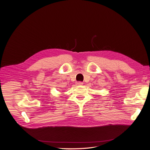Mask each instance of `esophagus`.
I'll list each match as a JSON object with an SVG mask.
<instances>
[{"label":"esophagus","mask_w":150,"mask_h":150,"mask_svg":"<svg viewBox=\"0 0 150 150\" xmlns=\"http://www.w3.org/2000/svg\"><path fill=\"white\" fill-rule=\"evenodd\" d=\"M76 85L77 86H83V83H82V82H77L76 83Z\"/></svg>","instance_id":"1"}]
</instances>
